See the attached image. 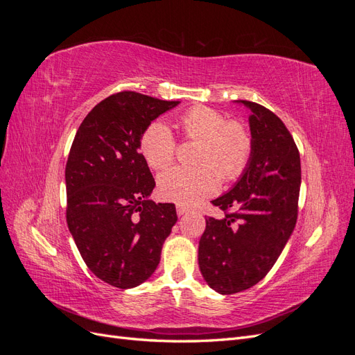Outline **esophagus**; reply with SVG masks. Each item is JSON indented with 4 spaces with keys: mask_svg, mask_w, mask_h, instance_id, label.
Wrapping results in <instances>:
<instances>
[{
    "mask_svg": "<svg viewBox=\"0 0 355 355\" xmlns=\"http://www.w3.org/2000/svg\"><path fill=\"white\" fill-rule=\"evenodd\" d=\"M176 211H178V216H184V214L188 211V209L185 206H180V204H179V206L176 207Z\"/></svg>",
    "mask_w": 355,
    "mask_h": 355,
    "instance_id": "obj_1",
    "label": "esophagus"
}]
</instances>
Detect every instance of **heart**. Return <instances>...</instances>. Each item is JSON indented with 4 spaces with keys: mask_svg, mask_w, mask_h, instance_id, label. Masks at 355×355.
<instances>
[{
    "mask_svg": "<svg viewBox=\"0 0 355 355\" xmlns=\"http://www.w3.org/2000/svg\"><path fill=\"white\" fill-rule=\"evenodd\" d=\"M182 132L201 141L197 167H171L158 176V194L180 206H194L216 194L220 176L234 180L243 175L253 151V137L240 121H228L222 112L196 106L180 116ZM141 151L148 166L163 170L176 154V141L164 121H154L142 135Z\"/></svg>",
    "mask_w": 355,
    "mask_h": 355,
    "instance_id": "obj_1",
    "label": "heart"
}]
</instances>
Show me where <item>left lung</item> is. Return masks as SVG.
Listing matches in <instances>:
<instances>
[{
	"mask_svg": "<svg viewBox=\"0 0 355 355\" xmlns=\"http://www.w3.org/2000/svg\"><path fill=\"white\" fill-rule=\"evenodd\" d=\"M250 110L253 151L235 185L211 202L222 219L207 218L198 244L206 283L220 295L250 288L270 272L297 219L300 157L284 123L265 106L235 101Z\"/></svg>",
	"mask_w": 355,
	"mask_h": 355,
	"instance_id": "8db88e82",
	"label": "left lung"
}]
</instances>
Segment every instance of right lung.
Here are the masks:
<instances>
[{
  "label": "right lung",
  "mask_w": 355,
  "mask_h": 355,
  "mask_svg": "<svg viewBox=\"0 0 355 355\" xmlns=\"http://www.w3.org/2000/svg\"><path fill=\"white\" fill-rule=\"evenodd\" d=\"M179 103L116 93L94 106L73 137L68 228L89 270L114 287L133 288L154 274L178 220L175 204L149 200L155 180L139 148L149 124Z\"/></svg>",
  "instance_id": "right-lung-1"
}]
</instances>
